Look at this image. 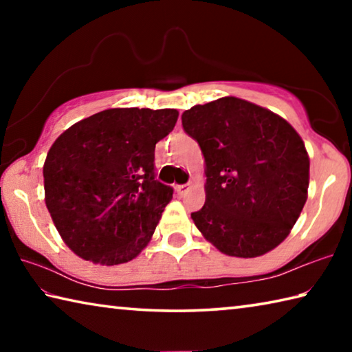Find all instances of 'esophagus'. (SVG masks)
Returning <instances> with one entry per match:
<instances>
[{
    "mask_svg": "<svg viewBox=\"0 0 352 352\" xmlns=\"http://www.w3.org/2000/svg\"><path fill=\"white\" fill-rule=\"evenodd\" d=\"M188 186H189V184H186V183H184V184H177V186H175L177 194H178V195H183L184 192H186Z\"/></svg>",
    "mask_w": 352,
    "mask_h": 352,
    "instance_id": "1",
    "label": "esophagus"
}]
</instances>
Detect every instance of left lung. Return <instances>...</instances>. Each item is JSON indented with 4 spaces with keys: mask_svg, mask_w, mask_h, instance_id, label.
<instances>
[{
    "mask_svg": "<svg viewBox=\"0 0 352 352\" xmlns=\"http://www.w3.org/2000/svg\"><path fill=\"white\" fill-rule=\"evenodd\" d=\"M206 164V201L190 214L220 252L254 258L279 245L307 200L301 136L275 113L233 96L182 115Z\"/></svg>",
    "mask_w": 352,
    "mask_h": 352,
    "instance_id": "8db88e82",
    "label": "left lung"
}]
</instances>
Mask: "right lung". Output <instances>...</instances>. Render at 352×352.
<instances>
[{
  "instance_id": "right-lung-1",
  "label": "right lung",
  "mask_w": 352,
  "mask_h": 352,
  "mask_svg": "<svg viewBox=\"0 0 352 352\" xmlns=\"http://www.w3.org/2000/svg\"><path fill=\"white\" fill-rule=\"evenodd\" d=\"M174 109H110L58 136L43 166L45 201L65 243L85 261L116 265L147 245L174 189L155 178V144Z\"/></svg>"
}]
</instances>
